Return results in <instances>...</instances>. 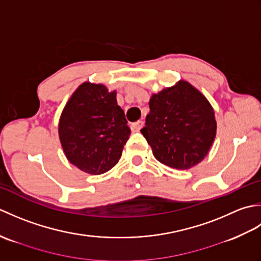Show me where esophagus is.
<instances>
[{"label":"esophagus","mask_w":261,"mask_h":261,"mask_svg":"<svg viewBox=\"0 0 261 261\" xmlns=\"http://www.w3.org/2000/svg\"><path fill=\"white\" fill-rule=\"evenodd\" d=\"M143 125H145V122L141 121V120L135 122V123H132V127H134V129H136L137 131H139L140 129H142Z\"/></svg>","instance_id":"1"}]
</instances>
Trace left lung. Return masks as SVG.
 Instances as JSON below:
<instances>
[{
    "label": "left lung",
    "instance_id": "1",
    "mask_svg": "<svg viewBox=\"0 0 261 261\" xmlns=\"http://www.w3.org/2000/svg\"><path fill=\"white\" fill-rule=\"evenodd\" d=\"M141 134L158 162L175 169L201 163L214 141L216 121L208 101L187 82L153 94Z\"/></svg>",
    "mask_w": 261,
    "mask_h": 261
}]
</instances>
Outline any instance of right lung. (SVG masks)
<instances>
[{"label":"right lung","mask_w":261,"mask_h":261,"mask_svg":"<svg viewBox=\"0 0 261 261\" xmlns=\"http://www.w3.org/2000/svg\"><path fill=\"white\" fill-rule=\"evenodd\" d=\"M60 142L69 162L92 175L118 164L130 136L116 93L84 83L70 97L59 120Z\"/></svg>","instance_id":"add662e5"}]
</instances>
